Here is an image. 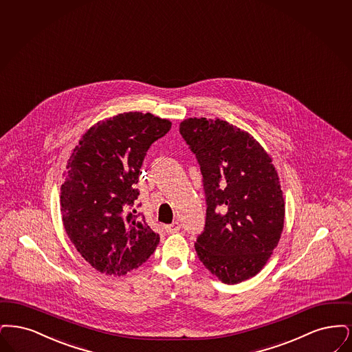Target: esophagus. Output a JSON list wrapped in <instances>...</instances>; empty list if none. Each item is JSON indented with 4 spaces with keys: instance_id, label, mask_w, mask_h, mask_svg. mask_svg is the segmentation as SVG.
<instances>
[{
    "instance_id": "1",
    "label": "esophagus",
    "mask_w": 352,
    "mask_h": 352,
    "mask_svg": "<svg viewBox=\"0 0 352 352\" xmlns=\"http://www.w3.org/2000/svg\"><path fill=\"white\" fill-rule=\"evenodd\" d=\"M180 229H182V225H180V222H177V221H175V222L170 223V225H166V226H164L166 232H168V234L176 232V231H179Z\"/></svg>"
}]
</instances>
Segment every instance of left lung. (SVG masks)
Segmentation results:
<instances>
[{
    "mask_svg": "<svg viewBox=\"0 0 352 352\" xmlns=\"http://www.w3.org/2000/svg\"><path fill=\"white\" fill-rule=\"evenodd\" d=\"M180 134L199 160L206 223L195 243L225 284L256 275L280 241L285 204L272 157L245 130L219 118H188Z\"/></svg>",
    "mask_w": 352,
    "mask_h": 352,
    "instance_id": "1",
    "label": "left lung"
}]
</instances>
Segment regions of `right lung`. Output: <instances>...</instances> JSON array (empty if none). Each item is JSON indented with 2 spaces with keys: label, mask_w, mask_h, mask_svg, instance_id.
<instances>
[{
  "label": "right lung",
  "mask_w": 352,
  "mask_h": 352,
  "mask_svg": "<svg viewBox=\"0 0 352 352\" xmlns=\"http://www.w3.org/2000/svg\"><path fill=\"white\" fill-rule=\"evenodd\" d=\"M170 126L151 113H122L93 124L68 159L63 225L78 254L101 274L126 275L159 245V234L131 209L146 153Z\"/></svg>",
  "instance_id": "right-lung-1"
}]
</instances>
